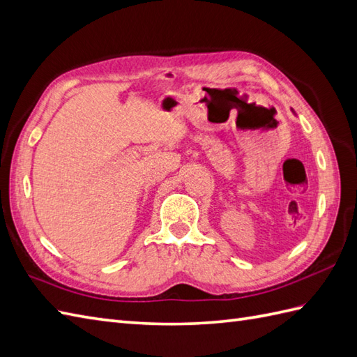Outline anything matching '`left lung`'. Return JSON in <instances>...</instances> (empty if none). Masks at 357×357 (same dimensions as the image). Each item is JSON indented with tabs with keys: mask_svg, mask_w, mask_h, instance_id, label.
<instances>
[{
	"mask_svg": "<svg viewBox=\"0 0 357 357\" xmlns=\"http://www.w3.org/2000/svg\"><path fill=\"white\" fill-rule=\"evenodd\" d=\"M292 112H294V111H292Z\"/></svg>",
	"mask_w": 357,
	"mask_h": 357,
	"instance_id": "left-lung-1",
	"label": "left lung"
}]
</instances>
